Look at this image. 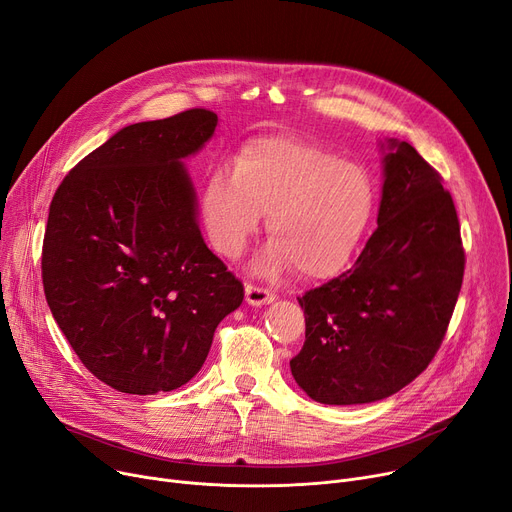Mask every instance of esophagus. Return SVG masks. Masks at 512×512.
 <instances>
[{
  "mask_svg": "<svg viewBox=\"0 0 512 512\" xmlns=\"http://www.w3.org/2000/svg\"><path fill=\"white\" fill-rule=\"evenodd\" d=\"M245 294H247V303L253 305V307H261V305H267L272 303L276 299V294L265 290V288H259L255 284H247L245 286Z\"/></svg>",
  "mask_w": 512,
  "mask_h": 512,
  "instance_id": "obj_1",
  "label": "esophagus"
}]
</instances>
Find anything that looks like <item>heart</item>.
<instances>
[{
  "mask_svg": "<svg viewBox=\"0 0 512 512\" xmlns=\"http://www.w3.org/2000/svg\"><path fill=\"white\" fill-rule=\"evenodd\" d=\"M378 188L371 174L336 151L288 134L240 147L234 168H215L201 193V218L213 249L238 259L267 213L272 234L261 267H299L311 280L342 274L373 222Z\"/></svg>",
  "mask_w": 512,
  "mask_h": 512,
  "instance_id": "b5f03b06",
  "label": "heart"
}]
</instances>
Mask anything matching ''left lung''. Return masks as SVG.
<instances>
[{
    "mask_svg": "<svg viewBox=\"0 0 512 512\" xmlns=\"http://www.w3.org/2000/svg\"><path fill=\"white\" fill-rule=\"evenodd\" d=\"M378 230L351 270L305 292L294 382L321 405L392 396L429 365L459 299L465 251L440 174L405 141H380Z\"/></svg>",
    "mask_w": 512,
    "mask_h": 512,
    "instance_id": "1",
    "label": "left lung"
}]
</instances>
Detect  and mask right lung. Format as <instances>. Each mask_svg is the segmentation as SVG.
Returning a JSON list of instances; mask_svg holds the SVG:
<instances>
[{"mask_svg":"<svg viewBox=\"0 0 512 512\" xmlns=\"http://www.w3.org/2000/svg\"><path fill=\"white\" fill-rule=\"evenodd\" d=\"M215 126L209 110L124 126L70 170L49 205L47 305L78 359L118 392L186 384L245 299L205 245L184 166Z\"/></svg>","mask_w":512,"mask_h":512,"instance_id":"obj_1","label":"right lung"}]
</instances>
